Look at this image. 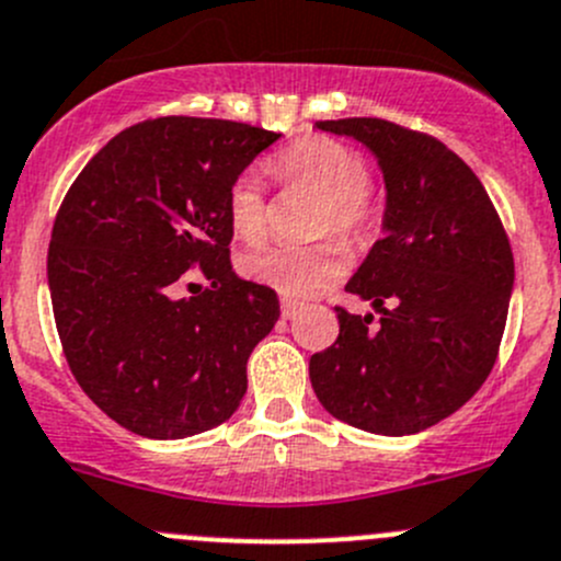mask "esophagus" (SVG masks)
<instances>
[{
	"instance_id": "obj_1",
	"label": "esophagus",
	"mask_w": 561,
	"mask_h": 561,
	"mask_svg": "<svg viewBox=\"0 0 561 561\" xmlns=\"http://www.w3.org/2000/svg\"><path fill=\"white\" fill-rule=\"evenodd\" d=\"M296 312H298V301H293V298H282V318L290 320L296 318Z\"/></svg>"
}]
</instances>
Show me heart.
<instances>
[{"label":"heart","mask_w":561,"mask_h":561,"mask_svg":"<svg viewBox=\"0 0 561 561\" xmlns=\"http://www.w3.org/2000/svg\"><path fill=\"white\" fill-rule=\"evenodd\" d=\"M271 172L287 186H301L323 197L318 232H340L353 247H367L380 227V205L367 188V161L347 142L331 136H301L271 161ZM232 232L260 243L268 232L263 186L254 175H238L227 192ZM345 249L340 241L309 247H274L247 254L241 271L282 296H312L340 279Z\"/></svg>","instance_id":"heart-1"}]
</instances>
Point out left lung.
Masks as SVG:
<instances>
[{"mask_svg":"<svg viewBox=\"0 0 561 561\" xmlns=\"http://www.w3.org/2000/svg\"><path fill=\"white\" fill-rule=\"evenodd\" d=\"M378 159L383 238L345 290L380 312L336 307L340 336L309 358L320 405L378 436H411L485 383L507 323L515 263L480 178L436 136L378 117L320 119Z\"/></svg>","mask_w":561,"mask_h":561,"instance_id":"left-lung-1","label":"left lung"}]
</instances>
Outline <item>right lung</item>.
I'll list each match as a JSON object with an SVG mask.
<instances>
[{
  "label": "right lung",
  "mask_w": 561,
  "mask_h": 561,
  "mask_svg": "<svg viewBox=\"0 0 561 561\" xmlns=\"http://www.w3.org/2000/svg\"><path fill=\"white\" fill-rule=\"evenodd\" d=\"M276 139L232 119H145L98 150L59 205L48 290L62 353L136 436H197L241 405L279 298L232 271L227 192ZM188 273L209 287L183 297Z\"/></svg>",
  "instance_id": "right-lung-1"
}]
</instances>
